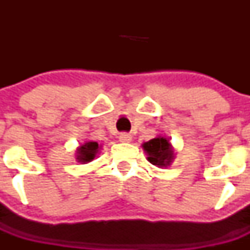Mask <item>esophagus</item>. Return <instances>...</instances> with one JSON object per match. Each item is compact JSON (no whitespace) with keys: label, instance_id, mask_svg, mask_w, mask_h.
Here are the masks:
<instances>
[{"label":"esophagus","instance_id":"34e87169","mask_svg":"<svg viewBox=\"0 0 250 250\" xmlns=\"http://www.w3.org/2000/svg\"><path fill=\"white\" fill-rule=\"evenodd\" d=\"M131 139V135L127 134V132H123V134H120V136H119V140H120L121 143H130Z\"/></svg>","mask_w":250,"mask_h":250}]
</instances>
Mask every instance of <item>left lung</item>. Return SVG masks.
<instances>
[{
  "label": "left lung",
  "mask_w": 250,
  "mask_h": 250,
  "mask_svg": "<svg viewBox=\"0 0 250 250\" xmlns=\"http://www.w3.org/2000/svg\"><path fill=\"white\" fill-rule=\"evenodd\" d=\"M143 149L146 152L147 161L159 167H169L174 160V149L169 143V139L158 136L143 144Z\"/></svg>",
  "instance_id": "obj_1"
}]
</instances>
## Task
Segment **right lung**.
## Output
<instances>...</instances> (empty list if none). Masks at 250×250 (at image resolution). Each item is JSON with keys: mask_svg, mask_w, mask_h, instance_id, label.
<instances>
[{"mask_svg": "<svg viewBox=\"0 0 250 250\" xmlns=\"http://www.w3.org/2000/svg\"><path fill=\"white\" fill-rule=\"evenodd\" d=\"M99 144L96 141H87L83 145L77 147L76 150V159L77 161H80L83 164H86V163H90L92 159L96 156V154L99 152Z\"/></svg>", "mask_w": 250, "mask_h": 250, "instance_id": "add662e5", "label": "right lung"}]
</instances>
